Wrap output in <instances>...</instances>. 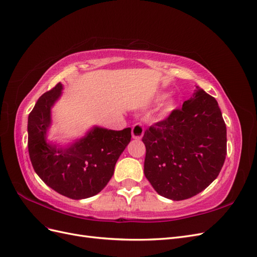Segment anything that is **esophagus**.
<instances>
[{
    "label": "esophagus",
    "mask_w": 257,
    "mask_h": 257,
    "mask_svg": "<svg viewBox=\"0 0 257 257\" xmlns=\"http://www.w3.org/2000/svg\"><path fill=\"white\" fill-rule=\"evenodd\" d=\"M144 133L145 127L141 123H136L134 124V126L132 127V136H133L134 139H141L144 136Z\"/></svg>",
    "instance_id": "obj_1"
}]
</instances>
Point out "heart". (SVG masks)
<instances>
[{
	"mask_svg": "<svg viewBox=\"0 0 257 257\" xmlns=\"http://www.w3.org/2000/svg\"><path fill=\"white\" fill-rule=\"evenodd\" d=\"M164 97H165V95H162V96L160 97V99H163ZM175 106H176V102H175V100H174V99H169V100H167L166 104H165V109H166L167 111H170V110L174 109Z\"/></svg>",
	"mask_w": 257,
	"mask_h": 257,
	"instance_id": "obj_1",
	"label": "heart"
}]
</instances>
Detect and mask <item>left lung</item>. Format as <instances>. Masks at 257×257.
<instances>
[{"mask_svg": "<svg viewBox=\"0 0 257 257\" xmlns=\"http://www.w3.org/2000/svg\"><path fill=\"white\" fill-rule=\"evenodd\" d=\"M144 173L161 196L183 200L219 176L226 158V125L216 99L196 87L193 97L146 130Z\"/></svg>", "mask_w": 257, "mask_h": 257, "instance_id": "1", "label": "left lung"}]
</instances>
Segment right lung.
<instances>
[{
    "instance_id": "add662e5",
    "label": "right lung",
    "mask_w": 257,
    "mask_h": 257,
    "mask_svg": "<svg viewBox=\"0 0 257 257\" xmlns=\"http://www.w3.org/2000/svg\"><path fill=\"white\" fill-rule=\"evenodd\" d=\"M62 94L58 83L38 98L28 119V148L35 173L52 190L72 199L96 195L109 182L115 163L131 142V127L95 126L67 147L46 142L51 107Z\"/></svg>"
}]
</instances>
